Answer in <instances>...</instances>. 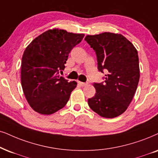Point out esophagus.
I'll return each instance as SVG.
<instances>
[{"label": "esophagus", "mask_w": 158, "mask_h": 158, "mask_svg": "<svg viewBox=\"0 0 158 158\" xmlns=\"http://www.w3.org/2000/svg\"><path fill=\"white\" fill-rule=\"evenodd\" d=\"M79 85H80L81 87H85V86H86L87 85V82H81V81H79Z\"/></svg>", "instance_id": "34e87169"}]
</instances>
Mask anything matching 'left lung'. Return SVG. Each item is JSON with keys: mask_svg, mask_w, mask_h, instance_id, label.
Masks as SVG:
<instances>
[{"mask_svg": "<svg viewBox=\"0 0 158 158\" xmlns=\"http://www.w3.org/2000/svg\"><path fill=\"white\" fill-rule=\"evenodd\" d=\"M85 40L95 52L98 69L104 81L94 83L96 93L88 99L92 110L106 118L120 115L128 107L136 91L140 71L138 52L121 34L103 33Z\"/></svg>", "mask_w": 158, "mask_h": 158, "instance_id": "8db88e82", "label": "left lung"}]
</instances>
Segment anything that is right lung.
I'll list each match as a JSON object with an SVG mask.
<instances>
[{"label": "right lung", "instance_id": "obj_1", "mask_svg": "<svg viewBox=\"0 0 158 158\" xmlns=\"http://www.w3.org/2000/svg\"><path fill=\"white\" fill-rule=\"evenodd\" d=\"M84 36L65 30H49L26 48L22 58L21 83L33 110L41 114H51L69 101L77 83L69 81L59 71L64 69L71 49Z\"/></svg>", "mask_w": 158, "mask_h": 158}]
</instances>
